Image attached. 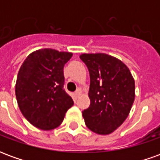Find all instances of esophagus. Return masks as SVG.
I'll return each instance as SVG.
<instances>
[{
  "instance_id": "34e87169",
  "label": "esophagus",
  "mask_w": 160,
  "mask_h": 160,
  "mask_svg": "<svg viewBox=\"0 0 160 160\" xmlns=\"http://www.w3.org/2000/svg\"><path fill=\"white\" fill-rule=\"evenodd\" d=\"M80 93H81V91H80V89H78V90L74 92V96H75V97H79L80 95Z\"/></svg>"
}]
</instances>
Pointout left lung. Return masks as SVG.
<instances>
[{"label": "left lung", "mask_w": 160, "mask_h": 160, "mask_svg": "<svg viewBox=\"0 0 160 160\" xmlns=\"http://www.w3.org/2000/svg\"><path fill=\"white\" fill-rule=\"evenodd\" d=\"M80 58L90 73V106L82 111L87 127L109 134L120 127L134 100V80L122 61L104 53L82 54Z\"/></svg>", "instance_id": "8db88e82"}]
</instances>
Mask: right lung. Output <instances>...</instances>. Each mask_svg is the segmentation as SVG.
I'll return each instance as SVG.
<instances>
[{"mask_svg":"<svg viewBox=\"0 0 160 160\" xmlns=\"http://www.w3.org/2000/svg\"><path fill=\"white\" fill-rule=\"evenodd\" d=\"M73 54L52 49L31 53L17 76L15 94L23 116L33 126L50 130L62 122L73 105L63 89V68Z\"/></svg>","mask_w":160,"mask_h":160,"instance_id":"add662e5","label":"right lung"}]
</instances>
